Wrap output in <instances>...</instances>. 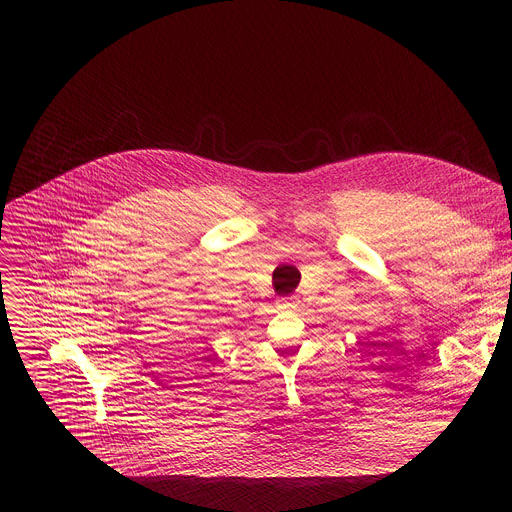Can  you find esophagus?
<instances>
[{"label": "esophagus", "instance_id": "1", "mask_svg": "<svg viewBox=\"0 0 512 512\" xmlns=\"http://www.w3.org/2000/svg\"><path fill=\"white\" fill-rule=\"evenodd\" d=\"M294 306V298H281L279 300V308H291Z\"/></svg>", "mask_w": 512, "mask_h": 512}]
</instances>
